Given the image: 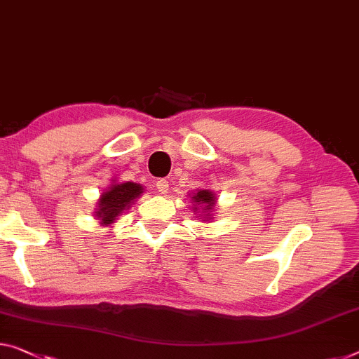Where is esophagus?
Returning a JSON list of instances; mask_svg holds the SVG:
<instances>
[{
    "instance_id": "1",
    "label": "esophagus",
    "mask_w": 359,
    "mask_h": 359,
    "mask_svg": "<svg viewBox=\"0 0 359 359\" xmlns=\"http://www.w3.org/2000/svg\"><path fill=\"white\" fill-rule=\"evenodd\" d=\"M157 191L161 192V194H167L168 192V181L167 180H158L156 183Z\"/></svg>"
}]
</instances>
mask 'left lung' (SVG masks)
<instances>
[{
	"label": "left lung",
	"instance_id": "left-lung-1",
	"mask_svg": "<svg viewBox=\"0 0 359 359\" xmlns=\"http://www.w3.org/2000/svg\"><path fill=\"white\" fill-rule=\"evenodd\" d=\"M191 198H192V202L196 203V205H201L202 210L206 212L205 214H203L202 219H203V222H208V218H210V213H207V212H210L212 208L215 207V202H217V198H215L213 192L210 189H201V191L194 192V196H192ZM194 210L198 212V208L196 207ZM205 217L208 218L207 220L205 219Z\"/></svg>",
	"mask_w": 359,
	"mask_h": 359
}]
</instances>
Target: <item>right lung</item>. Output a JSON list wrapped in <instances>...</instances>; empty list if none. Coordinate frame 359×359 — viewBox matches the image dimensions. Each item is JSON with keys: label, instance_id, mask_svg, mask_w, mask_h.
<instances>
[{"label": "right lung", "instance_id": "obj_1", "mask_svg": "<svg viewBox=\"0 0 359 359\" xmlns=\"http://www.w3.org/2000/svg\"><path fill=\"white\" fill-rule=\"evenodd\" d=\"M142 192H144V187L137 183H131V181L110 184L109 189L99 197V208H96L95 212L96 218L102 226H110L120 213L128 210L131 203H135Z\"/></svg>", "mask_w": 359, "mask_h": 359}]
</instances>
